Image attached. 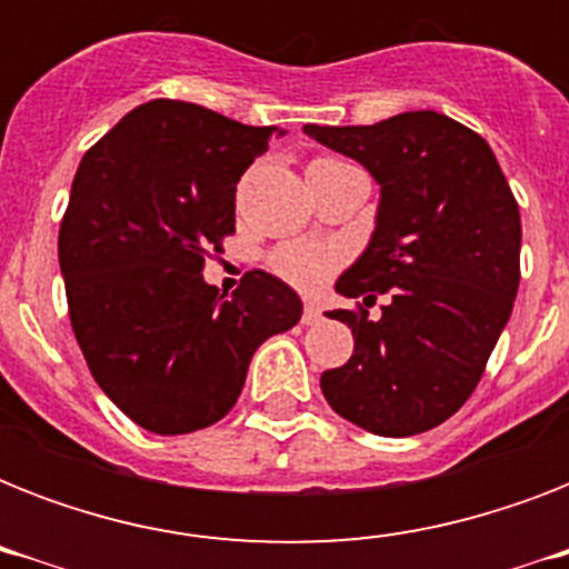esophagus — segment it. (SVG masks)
<instances>
[{
	"instance_id": "34e87169",
	"label": "esophagus",
	"mask_w": 569,
	"mask_h": 569,
	"mask_svg": "<svg viewBox=\"0 0 569 569\" xmlns=\"http://www.w3.org/2000/svg\"><path fill=\"white\" fill-rule=\"evenodd\" d=\"M301 321H303V325H316V321H321V307H319V303H307V307H303Z\"/></svg>"
}]
</instances>
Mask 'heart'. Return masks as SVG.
<instances>
[{"instance_id":"heart-1","label":"heart","mask_w":569,"mask_h":569,"mask_svg":"<svg viewBox=\"0 0 569 569\" xmlns=\"http://www.w3.org/2000/svg\"><path fill=\"white\" fill-rule=\"evenodd\" d=\"M316 162H342V159L325 156V159H316ZM268 266L277 277H283L286 283H292L295 289L312 292V289L328 283V277L337 271L339 253L328 244H321V241H286L277 250H271Z\"/></svg>"}]
</instances>
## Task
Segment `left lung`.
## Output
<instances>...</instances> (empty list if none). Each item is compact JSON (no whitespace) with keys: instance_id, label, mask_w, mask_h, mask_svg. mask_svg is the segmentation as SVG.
<instances>
[{"instance_id":"left-lung-1","label":"left lung","mask_w":569,"mask_h":569,"mask_svg":"<svg viewBox=\"0 0 569 569\" xmlns=\"http://www.w3.org/2000/svg\"><path fill=\"white\" fill-rule=\"evenodd\" d=\"M303 132L357 159L380 186L369 248L337 292L380 319L333 310L355 333L346 366L321 375L342 419L380 437H410L458 413L485 375L520 286V206L485 138L437 111L372 127Z\"/></svg>"}]
</instances>
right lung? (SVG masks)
<instances>
[{
  "label": "right lung",
  "instance_id": "1",
  "mask_svg": "<svg viewBox=\"0 0 569 569\" xmlns=\"http://www.w3.org/2000/svg\"><path fill=\"white\" fill-rule=\"evenodd\" d=\"M274 136L150 100L79 162L58 230L70 325L93 380L147 431L223 419L253 351L301 319V298L259 268L230 301L200 274L236 232V182Z\"/></svg>",
  "mask_w": 569,
  "mask_h": 569
}]
</instances>
